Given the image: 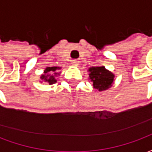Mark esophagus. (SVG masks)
Segmentation results:
<instances>
[{
    "mask_svg": "<svg viewBox=\"0 0 152 152\" xmlns=\"http://www.w3.org/2000/svg\"><path fill=\"white\" fill-rule=\"evenodd\" d=\"M72 64L73 66H77V65H78V62H77V61H76V60H73L72 63Z\"/></svg>",
    "mask_w": 152,
    "mask_h": 152,
    "instance_id": "34e87169",
    "label": "esophagus"
}]
</instances>
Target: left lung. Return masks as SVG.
Instances as JSON below:
<instances>
[{
  "instance_id": "obj_1",
  "label": "left lung",
  "mask_w": 152,
  "mask_h": 152,
  "mask_svg": "<svg viewBox=\"0 0 152 152\" xmlns=\"http://www.w3.org/2000/svg\"><path fill=\"white\" fill-rule=\"evenodd\" d=\"M89 79L93 82L94 88L99 91L108 89L114 81V74L103 66H91L89 68Z\"/></svg>"
}]
</instances>
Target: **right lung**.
<instances>
[{
  "instance_id": "right-lung-1",
  "label": "right lung",
  "mask_w": 152,
  "mask_h": 152,
  "mask_svg": "<svg viewBox=\"0 0 152 152\" xmlns=\"http://www.w3.org/2000/svg\"><path fill=\"white\" fill-rule=\"evenodd\" d=\"M61 67L59 66H48L44 71V74L40 76V79L44 80L47 85H53L57 82V80L55 79V76L59 75V73H57L58 70H59ZM52 75H51V74Z\"/></svg>"
}]
</instances>
